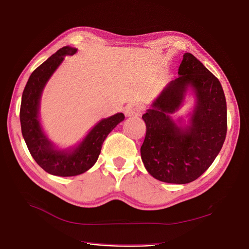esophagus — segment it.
I'll use <instances>...</instances> for the list:
<instances>
[{
	"label": "esophagus",
	"mask_w": 249,
	"mask_h": 249,
	"mask_svg": "<svg viewBox=\"0 0 249 249\" xmlns=\"http://www.w3.org/2000/svg\"><path fill=\"white\" fill-rule=\"evenodd\" d=\"M142 111V107L139 103H130L125 108V115L127 117L140 116Z\"/></svg>",
	"instance_id": "34e87169"
}]
</instances>
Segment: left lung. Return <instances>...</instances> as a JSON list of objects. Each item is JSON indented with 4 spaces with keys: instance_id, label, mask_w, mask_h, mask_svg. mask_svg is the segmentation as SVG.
I'll list each match as a JSON object with an SVG mask.
<instances>
[{
    "instance_id": "left-lung-1",
    "label": "left lung",
    "mask_w": 249,
    "mask_h": 249,
    "mask_svg": "<svg viewBox=\"0 0 249 249\" xmlns=\"http://www.w3.org/2000/svg\"><path fill=\"white\" fill-rule=\"evenodd\" d=\"M179 76L142 115L147 132L141 156L148 173L159 181L186 184L214 161L227 135V101L220 82L194 54L184 53ZM191 87L197 97L191 125L178 126L170 116Z\"/></svg>"
}]
</instances>
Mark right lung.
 <instances>
[{
	"label": "right lung",
	"instance_id": "add662e5",
	"mask_svg": "<svg viewBox=\"0 0 249 249\" xmlns=\"http://www.w3.org/2000/svg\"><path fill=\"white\" fill-rule=\"evenodd\" d=\"M76 51L73 47L64 46L32 72L22 92L19 111L21 133L32 157L45 172L61 177L77 176L90 170L97 161L104 140L125 118L124 114L118 113L102 119L74 148L59 150L47 139L39 121L40 98L46 83L64 57L73 55Z\"/></svg>",
	"mask_w": 249,
	"mask_h": 249
}]
</instances>
